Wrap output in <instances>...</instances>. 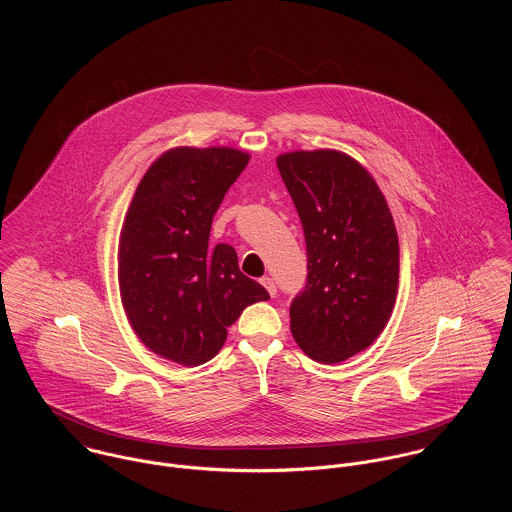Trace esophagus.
Wrapping results in <instances>:
<instances>
[{
    "mask_svg": "<svg viewBox=\"0 0 512 512\" xmlns=\"http://www.w3.org/2000/svg\"><path fill=\"white\" fill-rule=\"evenodd\" d=\"M260 282H262V286H264V288H266V290H268V293H270V295H272V297H274V295H276V292H278V290H276V282H274V280H272V278H268V276H264V278H262V280H260Z\"/></svg>",
    "mask_w": 512,
    "mask_h": 512,
    "instance_id": "esophagus-1",
    "label": "esophagus"
}]
</instances>
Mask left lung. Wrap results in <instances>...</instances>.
Returning <instances> with one entry per match:
<instances>
[{
    "instance_id": "left-lung-1",
    "label": "left lung",
    "mask_w": 512,
    "mask_h": 512,
    "mask_svg": "<svg viewBox=\"0 0 512 512\" xmlns=\"http://www.w3.org/2000/svg\"><path fill=\"white\" fill-rule=\"evenodd\" d=\"M307 246V282L290 307L293 339L317 363L365 351L386 327L396 293V226L372 175L335 149L278 159Z\"/></svg>"
}]
</instances>
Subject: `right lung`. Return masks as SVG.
<instances>
[{
	"label": "right lung",
	"mask_w": 512,
	"mask_h": 512,
	"mask_svg": "<svg viewBox=\"0 0 512 512\" xmlns=\"http://www.w3.org/2000/svg\"><path fill=\"white\" fill-rule=\"evenodd\" d=\"M232 147H175L142 177L118 246L120 297L140 341L177 365L211 361L244 307L270 299L238 268L232 246H209L217 209L248 165Z\"/></svg>",
	"instance_id": "right-lung-1"
}]
</instances>
